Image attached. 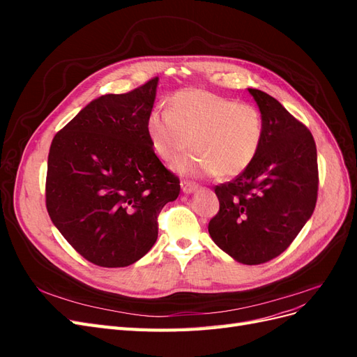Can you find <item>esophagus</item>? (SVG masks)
Here are the masks:
<instances>
[{
  "label": "esophagus",
  "mask_w": 357,
  "mask_h": 357,
  "mask_svg": "<svg viewBox=\"0 0 357 357\" xmlns=\"http://www.w3.org/2000/svg\"><path fill=\"white\" fill-rule=\"evenodd\" d=\"M198 189V186L195 185V183H189V181H181V190L183 193H186V195H189V193L195 192Z\"/></svg>",
  "instance_id": "1"
}]
</instances>
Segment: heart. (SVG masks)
Instances as JSON below:
<instances>
[{
	"label": "heart",
	"mask_w": 357,
	"mask_h": 357,
	"mask_svg": "<svg viewBox=\"0 0 357 357\" xmlns=\"http://www.w3.org/2000/svg\"><path fill=\"white\" fill-rule=\"evenodd\" d=\"M149 142L159 158L174 164L192 144L197 150L176 169L192 178L241 174L264 139L262 114L255 105L202 89H181L171 96V110L147 117Z\"/></svg>",
	"instance_id": "obj_1"
}]
</instances>
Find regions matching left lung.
<instances>
[{
  "label": "left lung",
  "instance_id": "1",
  "mask_svg": "<svg viewBox=\"0 0 357 357\" xmlns=\"http://www.w3.org/2000/svg\"><path fill=\"white\" fill-rule=\"evenodd\" d=\"M247 91L262 114V146L238 177L215 186L220 210L208 232L236 262L259 265L282 255L314 211L317 150L308 129L275 98Z\"/></svg>",
  "mask_w": 357,
  "mask_h": 357
}]
</instances>
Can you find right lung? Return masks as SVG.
Segmentation results:
<instances>
[{
	"instance_id": "right-lung-1",
	"label": "right lung",
	"mask_w": 357,
	"mask_h": 357,
	"mask_svg": "<svg viewBox=\"0 0 357 357\" xmlns=\"http://www.w3.org/2000/svg\"><path fill=\"white\" fill-rule=\"evenodd\" d=\"M159 79L91 101L55 135L46 207L53 225L89 262L128 266L158 240V215L180 193L149 142Z\"/></svg>"
}]
</instances>
